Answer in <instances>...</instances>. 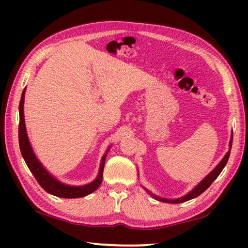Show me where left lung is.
Instances as JSON below:
<instances>
[{
  "instance_id": "8db88e82",
  "label": "left lung",
  "mask_w": 248,
  "mask_h": 248,
  "mask_svg": "<svg viewBox=\"0 0 248 248\" xmlns=\"http://www.w3.org/2000/svg\"><path fill=\"white\" fill-rule=\"evenodd\" d=\"M232 141H233V136H231V141H230V149L232 148ZM230 153H231V150L228 151V153L224 155V157L222 158V161L219 163V165H217L215 170H213L211 173H210L207 177H205L202 182H200L197 186L192 189L190 192H188L186 196L182 197V198H178V199H165V198H161V197H157L153 195L152 192H150L149 190H146L149 192V194L153 197L154 199H156L158 201H162V202H167V203H182L185 202V201H188L190 199H194L196 197H198L199 195L202 194L204 190H207L208 188L210 187V185H211L215 180L217 179V176L220 175V173L222 171V170L224 169V166L226 165V163H228V159L230 157Z\"/></svg>"
}]
</instances>
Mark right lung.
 Here are the masks:
<instances>
[{"instance_id":"right-lung-1","label":"right lung","mask_w":248,"mask_h":248,"mask_svg":"<svg viewBox=\"0 0 248 248\" xmlns=\"http://www.w3.org/2000/svg\"><path fill=\"white\" fill-rule=\"evenodd\" d=\"M25 89L22 93V97H20L19 102V125H18V141H19V148L20 152H22L23 157L26 162L28 169L31 170L32 175L35 176L37 182L44 189L51 194L53 196L60 197V198H81V197L87 196L95 191L100 186L103 182V170L105 165V158H106V154L104 155L100 162L99 171L98 175L94 182H92L84 186H69V185L62 184L57 180L53 176L46 170L45 167L41 165V163L36 157L35 153L31 149V145L29 143L27 132H26V125H25V119H24V98H25Z\"/></svg>"}]
</instances>
